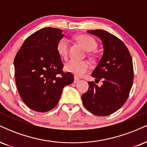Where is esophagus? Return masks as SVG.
I'll use <instances>...</instances> for the list:
<instances>
[{"instance_id": "esophagus-1", "label": "esophagus", "mask_w": 147, "mask_h": 147, "mask_svg": "<svg viewBox=\"0 0 147 147\" xmlns=\"http://www.w3.org/2000/svg\"><path fill=\"white\" fill-rule=\"evenodd\" d=\"M79 82V79L78 78H77V77H75V79H74V83H77V82Z\"/></svg>"}]
</instances>
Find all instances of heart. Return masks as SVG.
I'll return each mask as SVG.
<instances>
[{"instance_id": "obj_1", "label": "heart", "mask_w": 147, "mask_h": 147, "mask_svg": "<svg viewBox=\"0 0 147 147\" xmlns=\"http://www.w3.org/2000/svg\"><path fill=\"white\" fill-rule=\"evenodd\" d=\"M77 41L87 51H92L97 48V42L93 38L85 34L79 35L76 38ZM68 42L65 38H62L57 42V51L61 58L65 59L68 57ZM65 71L73 74L76 77H80L89 70V65L84 61L70 60L65 65Z\"/></svg>"}]
</instances>
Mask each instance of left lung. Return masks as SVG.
<instances>
[{
  "label": "left lung",
  "mask_w": 147,
  "mask_h": 147,
  "mask_svg": "<svg viewBox=\"0 0 147 147\" xmlns=\"http://www.w3.org/2000/svg\"><path fill=\"white\" fill-rule=\"evenodd\" d=\"M87 32L102 41L104 53L91 75L95 80L102 79L103 84L99 87L94 82H88L82 102L92 114L107 116L120 109L129 97L133 82L132 58L124 43L112 34L103 30Z\"/></svg>",
  "instance_id": "left-lung-1"
}]
</instances>
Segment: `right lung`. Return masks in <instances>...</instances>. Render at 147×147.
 <instances>
[{
    "label": "right lung",
    "instance_id": "1",
    "mask_svg": "<svg viewBox=\"0 0 147 147\" xmlns=\"http://www.w3.org/2000/svg\"><path fill=\"white\" fill-rule=\"evenodd\" d=\"M62 30L44 28L25 39L16 53L14 65L15 81L22 100L28 107L44 113L57 106L65 86L74 76L63 71V64L57 51L63 38Z\"/></svg>",
    "mask_w": 147,
    "mask_h": 147
}]
</instances>
